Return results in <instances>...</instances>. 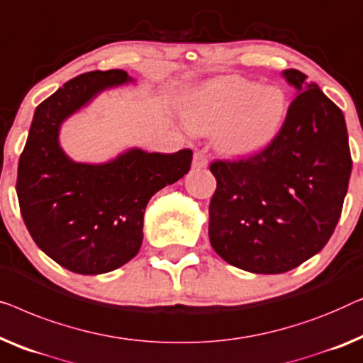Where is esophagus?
Masks as SVG:
<instances>
[{"instance_id":"esophagus-1","label":"esophagus","mask_w":363,"mask_h":363,"mask_svg":"<svg viewBox=\"0 0 363 363\" xmlns=\"http://www.w3.org/2000/svg\"><path fill=\"white\" fill-rule=\"evenodd\" d=\"M192 167L194 169H206L207 167V157L202 155V152H196L192 160Z\"/></svg>"}]
</instances>
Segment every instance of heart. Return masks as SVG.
<instances>
[{"label": "heart", "instance_id": "heart-1", "mask_svg": "<svg viewBox=\"0 0 363 363\" xmlns=\"http://www.w3.org/2000/svg\"><path fill=\"white\" fill-rule=\"evenodd\" d=\"M283 86L220 75L187 95L184 121L197 135L216 131L217 150L233 160L257 156L277 140L288 116Z\"/></svg>", "mask_w": 363, "mask_h": 363}]
</instances>
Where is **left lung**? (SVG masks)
<instances>
[{"label": "left lung", "instance_id": "8db88e82", "mask_svg": "<svg viewBox=\"0 0 363 363\" xmlns=\"http://www.w3.org/2000/svg\"><path fill=\"white\" fill-rule=\"evenodd\" d=\"M281 75L296 99L277 140L247 161L211 164L217 179L208 206L212 248L257 274L286 273L324 248L352 172L339 106L299 70Z\"/></svg>", "mask_w": 363, "mask_h": 363}]
</instances>
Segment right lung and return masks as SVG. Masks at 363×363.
I'll return each mask as SVG.
<instances>
[{
	"instance_id": "right-lung-1",
	"label": "right lung",
	"mask_w": 363,
	"mask_h": 363,
	"mask_svg": "<svg viewBox=\"0 0 363 363\" xmlns=\"http://www.w3.org/2000/svg\"><path fill=\"white\" fill-rule=\"evenodd\" d=\"M136 84L125 70H94L69 80L34 111L18 166L16 192L35 245L60 267L104 274L123 267L143 243L150 199L191 169L192 151L128 147L105 162L74 161L60 128L100 94Z\"/></svg>"
}]
</instances>
